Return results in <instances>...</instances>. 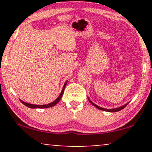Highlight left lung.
Wrapping results in <instances>:
<instances>
[{
  "mask_svg": "<svg viewBox=\"0 0 152 152\" xmlns=\"http://www.w3.org/2000/svg\"><path fill=\"white\" fill-rule=\"evenodd\" d=\"M88 99L89 102H90L91 103V104H93V106H94L95 107H96L97 109H100V110H102V111H107V112H117V111H121L122 109H123L129 103V102H127V103H126V104H125L122 105V106H121V107H118V108H115V109H104V108H102V107H99V106H97V105L93 103V102L91 101L90 99H89V97H88Z\"/></svg>",
  "mask_w": 152,
  "mask_h": 152,
  "instance_id": "left-lung-1",
  "label": "left lung"
}]
</instances>
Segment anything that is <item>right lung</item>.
Returning a JSON list of instances; mask_svg holds the SVG:
<instances>
[{"mask_svg":"<svg viewBox=\"0 0 152 152\" xmlns=\"http://www.w3.org/2000/svg\"><path fill=\"white\" fill-rule=\"evenodd\" d=\"M67 82H68V80L66 81V82H65V84H64V86H63V88H62V91H61V93H60V95H59V97H58L55 101L53 102H51V103L47 104H44V105H37V104H32L25 102L21 100V99H20V101L25 106H26V107L30 108V109H45V108H49V107H54V106H55L56 104H57L60 101V99H61L62 95H63L64 89H65V87L66 86V84H67Z\"/></svg>","mask_w":152,"mask_h":152,"instance_id":"right-lung-1","label":"right lung"}]
</instances>
